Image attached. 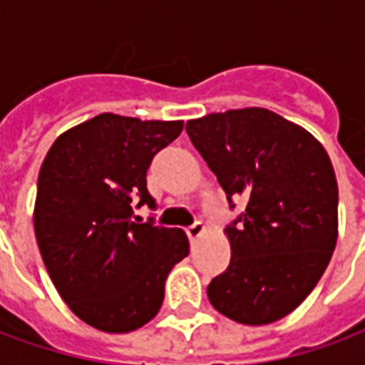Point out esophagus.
Returning a JSON list of instances; mask_svg holds the SVG:
<instances>
[{
    "instance_id": "1",
    "label": "esophagus",
    "mask_w": 365,
    "mask_h": 365,
    "mask_svg": "<svg viewBox=\"0 0 365 365\" xmlns=\"http://www.w3.org/2000/svg\"><path fill=\"white\" fill-rule=\"evenodd\" d=\"M185 232H187V237H190V240L193 242V240H197V238L205 232V227H203V222H193Z\"/></svg>"
}]
</instances>
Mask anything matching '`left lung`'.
<instances>
[{"label":"left lung","instance_id":"left-lung-1","mask_svg":"<svg viewBox=\"0 0 365 365\" xmlns=\"http://www.w3.org/2000/svg\"><path fill=\"white\" fill-rule=\"evenodd\" d=\"M227 193L246 209L225 232L229 268L207 287L211 305L242 324L297 309L329 266L338 238V185L322 144L262 107L211 113L185 125Z\"/></svg>","mask_w":365,"mask_h":365}]
</instances>
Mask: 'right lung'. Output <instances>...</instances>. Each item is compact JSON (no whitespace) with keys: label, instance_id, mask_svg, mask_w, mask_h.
<instances>
[{"label":"right lung","instance_id":"right-lung-1","mask_svg":"<svg viewBox=\"0 0 365 365\" xmlns=\"http://www.w3.org/2000/svg\"><path fill=\"white\" fill-rule=\"evenodd\" d=\"M182 128L101 113L62 133L41 166L36 245L60 297L93 329L120 334L154 319L170 269L190 254L182 229L133 222L135 197L156 209L146 170Z\"/></svg>","mask_w":365,"mask_h":365}]
</instances>
